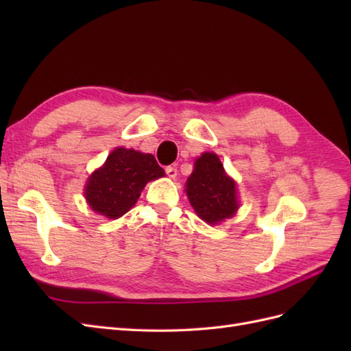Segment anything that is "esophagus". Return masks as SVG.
<instances>
[{
  "mask_svg": "<svg viewBox=\"0 0 351 351\" xmlns=\"http://www.w3.org/2000/svg\"><path fill=\"white\" fill-rule=\"evenodd\" d=\"M165 173H167V176H168L169 178H176V177H177V168L169 165V167L165 168Z\"/></svg>",
  "mask_w": 351,
  "mask_h": 351,
  "instance_id": "obj_1",
  "label": "esophagus"
}]
</instances>
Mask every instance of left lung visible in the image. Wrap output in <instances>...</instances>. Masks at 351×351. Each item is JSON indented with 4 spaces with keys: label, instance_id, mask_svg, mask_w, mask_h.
<instances>
[{
    "label": "left lung",
    "instance_id": "obj_1",
    "mask_svg": "<svg viewBox=\"0 0 351 351\" xmlns=\"http://www.w3.org/2000/svg\"><path fill=\"white\" fill-rule=\"evenodd\" d=\"M186 187L190 204L208 224H218L234 215L239 209L234 180L226 174L215 154L206 152L196 159Z\"/></svg>",
    "mask_w": 351,
    "mask_h": 351
}]
</instances>
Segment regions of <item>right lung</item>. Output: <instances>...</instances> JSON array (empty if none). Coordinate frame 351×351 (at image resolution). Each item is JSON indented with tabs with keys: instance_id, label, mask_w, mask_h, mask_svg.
Returning <instances> with one entry per match:
<instances>
[{
	"instance_id": "obj_1",
	"label": "right lung",
	"mask_w": 351,
	"mask_h": 351,
	"mask_svg": "<svg viewBox=\"0 0 351 351\" xmlns=\"http://www.w3.org/2000/svg\"><path fill=\"white\" fill-rule=\"evenodd\" d=\"M164 174L152 154L117 147L89 177L84 196L95 212L115 219L136 204L147 182Z\"/></svg>"
}]
</instances>
